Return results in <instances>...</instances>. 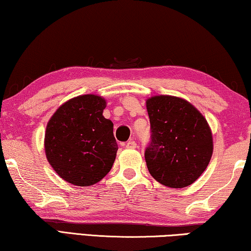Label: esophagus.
<instances>
[{
	"label": "esophagus",
	"mask_w": 251,
	"mask_h": 251,
	"mask_svg": "<svg viewBox=\"0 0 251 251\" xmlns=\"http://www.w3.org/2000/svg\"><path fill=\"white\" fill-rule=\"evenodd\" d=\"M126 148H129V150H134V148L137 147L136 141H134V140H129L128 143L126 144Z\"/></svg>",
	"instance_id": "34e87169"
}]
</instances>
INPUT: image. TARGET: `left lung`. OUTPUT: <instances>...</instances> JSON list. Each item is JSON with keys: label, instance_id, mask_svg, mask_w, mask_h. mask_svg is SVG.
Here are the masks:
<instances>
[{"label": "left lung", "instance_id": "left-lung-1", "mask_svg": "<svg viewBox=\"0 0 251 251\" xmlns=\"http://www.w3.org/2000/svg\"><path fill=\"white\" fill-rule=\"evenodd\" d=\"M146 107L151 132L145 151L148 171L163 186H190L212 158L213 136L206 119L194 105L176 96H152Z\"/></svg>", "mask_w": 251, "mask_h": 251}]
</instances>
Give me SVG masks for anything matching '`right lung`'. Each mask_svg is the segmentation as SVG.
<instances>
[{"instance_id":"1","label":"right lung","mask_w":251,"mask_h":251,"mask_svg":"<svg viewBox=\"0 0 251 251\" xmlns=\"http://www.w3.org/2000/svg\"><path fill=\"white\" fill-rule=\"evenodd\" d=\"M105 107L103 97L77 96L61 105L47 123L46 158L69 183L92 186L112 169L118 144L113 123L103 117Z\"/></svg>"}]
</instances>
